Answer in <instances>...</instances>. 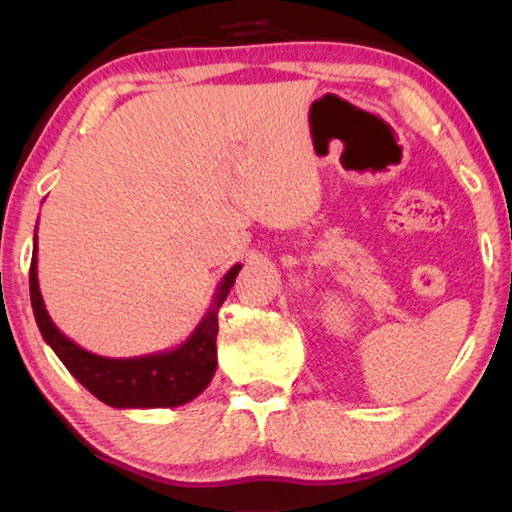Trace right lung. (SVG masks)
<instances>
[{
    "instance_id": "add662e5",
    "label": "right lung",
    "mask_w": 512,
    "mask_h": 512,
    "mask_svg": "<svg viewBox=\"0 0 512 512\" xmlns=\"http://www.w3.org/2000/svg\"><path fill=\"white\" fill-rule=\"evenodd\" d=\"M33 241L36 250L31 257L29 291L42 339L97 400L112 409H173L192 402L210 386L216 372L219 309L235 284L241 264H235L223 275L201 323L178 348L144 354V357L110 359L76 345L54 325L38 284V235Z\"/></svg>"
}]
</instances>
